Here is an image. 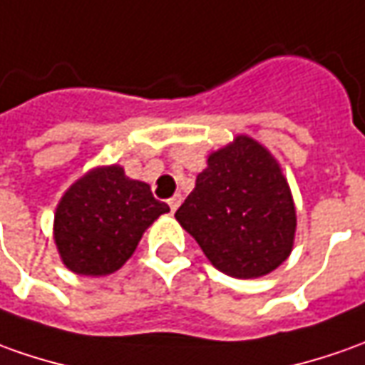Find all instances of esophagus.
<instances>
[{
    "mask_svg": "<svg viewBox=\"0 0 365 365\" xmlns=\"http://www.w3.org/2000/svg\"><path fill=\"white\" fill-rule=\"evenodd\" d=\"M180 203H182V195H180V193L168 200V205H170V210H172V212H175V210L180 207Z\"/></svg>",
    "mask_w": 365,
    "mask_h": 365,
    "instance_id": "1",
    "label": "esophagus"
}]
</instances>
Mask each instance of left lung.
I'll return each mask as SVG.
<instances>
[{"mask_svg":"<svg viewBox=\"0 0 365 365\" xmlns=\"http://www.w3.org/2000/svg\"><path fill=\"white\" fill-rule=\"evenodd\" d=\"M175 220L227 276L274 272L294 247L296 207L269 151L247 135L210 153Z\"/></svg>","mask_w":365,"mask_h":365,"instance_id":"obj_1","label":"left lung"}]
</instances>
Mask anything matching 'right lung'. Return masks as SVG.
Instances as JSON below:
<instances>
[{"label": "right lung", "mask_w": 365, "mask_h": 365, "mask_svg": "<svg viewBox=\"0 0 365 365\" xmlns=\"http://www.w3.org/2000/svg\"><path fill=\"white\" fill-rule=\"evenodd\" d=\"M168 212V203L158 202L148 183L130 180L123 168H96L63 193L53 240L73 274L108 276L130 259L143 232Z\"/></svg>", "instance_id": "1"}]
</instances>
